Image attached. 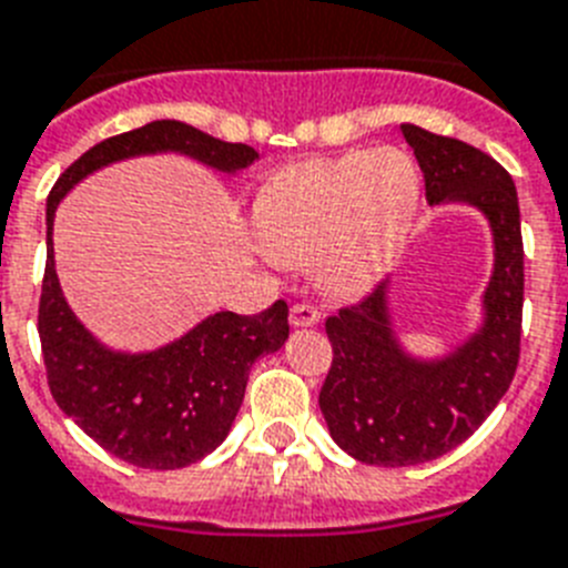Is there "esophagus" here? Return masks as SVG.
Masks as SVG:
<instances>
[{
    "label": "esophagus",
    "instance_id": "34e87169",
    "mask_svg": "<svg viewBox=\"0 0 568 568\" xmlns=\"http://www.w3.org/2000/svg\"><path fill=\"white\" fill-rule=\"evenodd\" d=\"M317 321H321V312H317L314 306H308V303H294L292 306V326L294 328L314 326Z\"/></svg>",
    "mask_w": 568,
    "mask_h": 568
}]
</instances>
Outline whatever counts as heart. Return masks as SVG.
<instances>
[{
    "instance_id": "b5f03b06",
    "label": "heart",
    "mask_w": 568,
    "mask_h": 568,
    "mask_svg": "<svg viewBox=\"0 0 568 568\" xmlns=\"http://www.w3.org/2000/svg\"><path fill=\"white\" fill-rule=\"evenodd\" d=\"M418 199L416 161L395 146L303 161L262 184L254 236L274 262L314 260L332 297H361L402 251Z\"/></svg>"
}]
</instances>
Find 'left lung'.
I'll return each mask as SVG.
<instances>
[{"label": "left lung", "instance_id": "obj_1", "mask_svg": "<svg viewBox=\"0 0 568 568\" xmlns=\"http://www.w3.org/2000/svg\"><path fill=\"white\" fill-rule=\"evenodd\" d=\"M424 173L427 202L485 216L494 268L483 317L445 355H413L393 321V280L326 321L332 369L321 389L328 433L352 459L407 468L454 450L511 387L523 326V233L511 175L483 150L402 123Z\"/></svg>", "mask_w": 568, "mask_h": 568}]
</instances>
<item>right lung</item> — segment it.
I'll list each match as a JSON object with an SVG mask.
<instances>
[{"instance_id":"1","label":"right lung","mask_w":568,"mask_h":568,"mask_svg":"<svg viewBox=\"0 0 568 568\" xmlns=\"http://www.w3.org/2000/svg\"><path fill=\"white\" fill-rule=\"evenodd\" d=\"M175 152L236 175L260 159L247 144H227L181 121H152L106 138L57 179L45 204V276L40 343L49 387L65 416L118 459L150 470L187 468L231 433L256 357L288 341V306L276 300L260 314H207L159 349H112L71 312L54 265V216L65 193L109 164Z\"/></svg>"}]
</instances>
